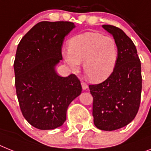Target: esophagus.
I'll use <instances>...</instances> for the list:
<instances>
[{"label":"esophagus","mask_w":151,"mask_h":151,"mask_svg":"<svg viewBox=\"0 0 151 151\" xmlns=\"http://www.w3.org/2000/svg\"><path fill=\"white\" fill-rule=\"evenodd\" d=\"M81 86H82V89H83V90L87 89V87H88V86H87V83H86L85 82H83V81L81 82Z\"/></svg>","instance_id":"esophagus-1"}]
</instances>
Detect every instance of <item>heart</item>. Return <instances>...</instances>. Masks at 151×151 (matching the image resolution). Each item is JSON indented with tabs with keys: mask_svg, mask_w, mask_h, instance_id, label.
Returning a JSON list of instances; mask_svg holds the SVG:
<instances>
[{
	"mask_svg": "<svg viewBox=\"0 0 151 151\" xmlns=\"http://www.w3.org/2000/svg\"><path fill=\"white\" fill-rule=\"evenodd\" d=\"M118 54L116 40L97 32L73 37L68 42V50L63 52L65 62L73 71H78L80 62H83L86 77L94 83L110 78L116 65Z\"/></svg>",
	"mask_w": 151,
	"mask_h": 151,
	"instance_id": "b5f03b06",
	"label": "heart"
}]
</instances>
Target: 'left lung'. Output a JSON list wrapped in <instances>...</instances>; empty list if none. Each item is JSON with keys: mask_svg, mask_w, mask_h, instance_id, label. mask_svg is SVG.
Returning <instances> with one entry per match:
<instances>
[{"mask_svg": "<svg viewBox=\"0 0 151 151\" xmlns=\"http://www.w3.org/2000/svg\"><path fill=\"white\" fill-rule=\"evenodd\" d=\"M118 47V59L110 78L89 85L93 96V124L103 130H114L133 121L139 110L142 89L141 65L131 39L113 25H102Z\"/></svg>", "mask_w": 151, "mask_h": 151, "instance_id": "8db88e82", "label": "left lung"}]
</instances>
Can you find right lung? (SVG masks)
<instances>
[{
  "label": "right lung",
  "mask_w": 151,
  "mask_h": 151,
  "mask_svg": "<svg viewBox=\"0 0 151 151\" xmlns=\"http://www.w3.org/2000/svg\"><path fill=\"white\" fill-rule=\"evenodd\" d=\"M74 27L69 21L39 22L17 46L14 69L19 105L27 121L40 130L61 126L69 104L81 93L75 74L63 78L55 71L64 37Z\"/></svg>",
  "instance_id": "add662e5"
}]
</instances>
